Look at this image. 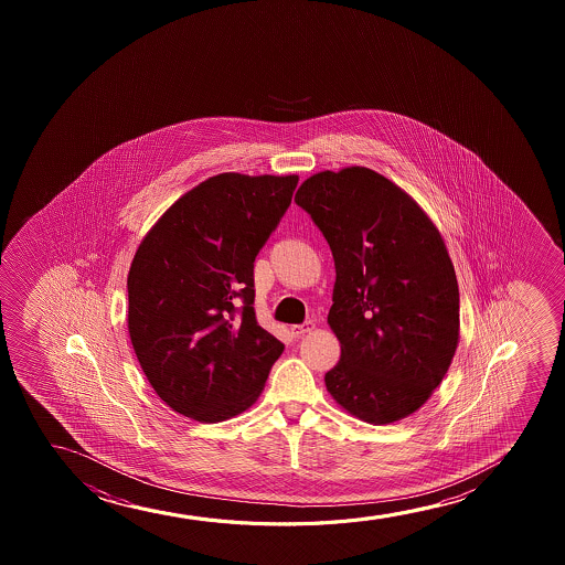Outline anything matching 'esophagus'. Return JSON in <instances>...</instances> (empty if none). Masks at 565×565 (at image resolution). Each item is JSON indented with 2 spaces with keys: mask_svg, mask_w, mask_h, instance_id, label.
<instances>
[{
  "mask_svg": "<svg viewBox=\"0 0 565 565\" xmlns=\"http://www.w3.org/2000/svg\"><path fill=\"white\" fill-rule=\"evenodd\" d=\"M315 330V322L312 320H307V322H302V324H297L291 328V333H294L295 338H301L305 333L312 332Z\"/></svg>",
  "mask_w": 565,
  "mask_h": 565,
  "instance_id": "1",
  "label": "esophagus"
}]
</instances>
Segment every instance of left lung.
<instances>
[{
    "instance_id": "1",
    "label": "left lung",
    "mask_w": 565,
    "mask_h": 565,
    "mask_svg": "<svg viewBox=\"0 0 565 565\" xmlns=\"http://www.w3.org/2000/svg\"><path fill=\"white\" fill-rule=\"evenodd\" d=\"M295 202L335 264L328 324L341 356L328 392L372 425L407 417L440 386L459 340V287L440 233L369 168L317 173Z\"/></svg>"
}]
</instances>
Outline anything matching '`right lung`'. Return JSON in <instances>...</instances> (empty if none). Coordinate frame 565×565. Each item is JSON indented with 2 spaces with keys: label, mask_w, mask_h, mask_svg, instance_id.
<instances>
[{
  "label": "right lung",
  "mask_w": 565,
  "mask_h": 565,
  "mask_svg": "<svg viewBox=\"0 0 565 565\" xmlns=\"http://www.w3.org/2000/svg\"><path fill=\"white\" fill-rule=\"evenodd\" d=\"M299 178L220 173L181 196L140 243L127 278L129 335L156 394L220 423L263 392L284 343L258 324L255 258Z\"/></svg>",
  "instance_id": "1"
}]
</instances>
